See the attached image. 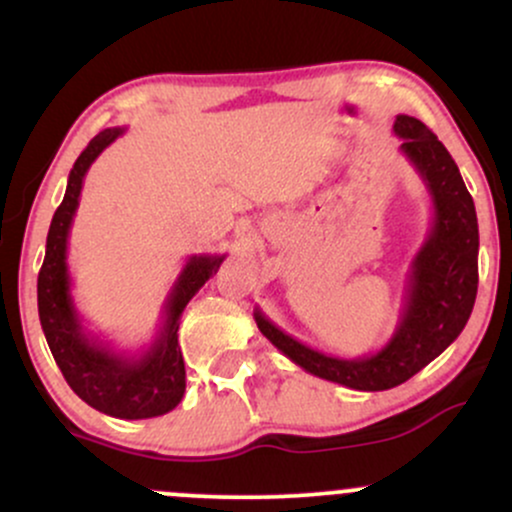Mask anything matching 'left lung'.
<instances>
[{"label": "left lung", "instance_id": "obj_1", "mask_svg": "<svg viewBox=\"0 0 512 512\" xmlns=\"http://www.w3.org/2000/svg\"><path fill=\"white\" fill-rule=\"evenodd\" d=\"M399 151L419 173L431 197V231L409 264L404 305L385 346L366 356L342 358L298 342L260 308L255 322L264 337L296 366L351 390L380 392L407 383L460 337L472 315L479 284V226L460 168L424 122L397 115Z\"/></svg>", "mask_w": 512, "mask_h": 512}]
</instances>
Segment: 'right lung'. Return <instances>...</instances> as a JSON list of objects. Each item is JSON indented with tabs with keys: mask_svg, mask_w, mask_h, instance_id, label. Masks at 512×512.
<instances>
[{
	"mask_svg": "<svg viewBox=\"0 0 512 512\" xmlns=\"http://www.w3.org/2000/svg\"><path fill=\"white\" fill-rule=\"evenodd\" d=\"M122 134L125 127L103 129L69 170L67 192L52 216L45 260L38 274V315L64 380L88 407L115 419H151L173 411L185 395V361L178 344L182 310L216 274L226 255H192L185 262L163 301L161 325L151 344L139 354L115 349L81 325L67 264L69 231L88 168Z\"/></svg>",
	"mask_w": 512,
	"mask_h": 512,
	"instance_id": "add662e5",
	"label": "right lung"
}]
</instances>
